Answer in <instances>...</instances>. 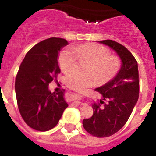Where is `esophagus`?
I'll return each mask as SVG.
<instances>
[{
    "label": "esophagus",
    "instance_id": "obj_1",
    "mask_svg": "<svg viewBox=\"0 0 156 156\" xmlns=\"http://www.w3.org/2000/svg\"><path fill=\"white\" fill-rule=\"evenodd\" d=\"M73 104H78V105H83L84 103L83 102H80V101H74Z\"/></svg>",
    "mask_w": 156,
    "mask_h": 156
}]
</instances>
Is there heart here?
I'll return each instance as SVG.
<instances>
[{"label":"heart","instance_id":"obj_1","mask_svg":"<svg viewBox=\"0 0 156 156\" xmlns=\"http://www.w3.org/2000/svg\"><path fill=\"white\" fill-rule=\"evenodd\" d=\"M77 58L87 61L84 72L81 74L70 72L66 77V86L76 91H83L97 83L104 84L111 80L121 68L118 57L110 56L108 48L97 44H86L72 48H66L59 56V66L63 72H69L75 67Z\"/></svg>","mask_w":156,"mask_h":156}]
</instances>
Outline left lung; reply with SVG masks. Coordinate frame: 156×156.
<instances>
[{
    "mask_svg": "<svg viewBox=\"0 0 156 156\" xmlns=\"http://www.w3.org/2000/svg\"><path fill=\"white\" fill-rule=\"evenodd\" d=\"M98 42L113 50L121 61L116 75L95 89L102 98L99 104H92V116L83 121L88 133L104 138L120 130L129 118L138 100L139 78L138 62L126 47L111 40Z\"/></svg>",
    "mask_w": 156,
    "mask_h": 156,
    "instance_id": "left-lung-1",
    "label": "left lung"
}]
</instances>
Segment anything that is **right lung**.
Here are the masks:
<instances>
[{
  "label": "right lung",
  "mask_w": 156,
  "mask_h": 156,
  "mask_svg": "<svg viewBox=\"0 0 156 156\" xmlns=\"http://www.w3.org/2000/svg\"><path fill=\"white\" fill-rule=\"evenodd\" d=\"M67 40L49 38L35 45L21 64L15 80L19 112L30 128L48 131L54 128L68 107L65 90L52 93L48 85L61 72L59 53Z\"/></svg>",
  "instance_id": "right-lung-1"
}]
</instances>
